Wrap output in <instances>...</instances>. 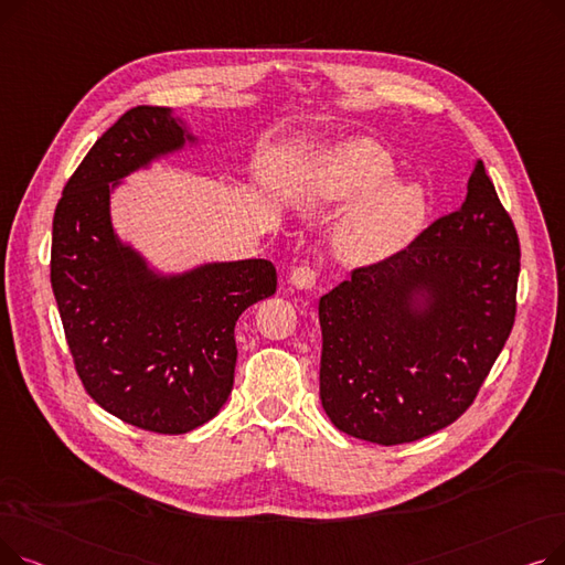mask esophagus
Segmentation results:
<instances>
[{"label":"esophagus","mask_w":565,"mask_h":565,"mask_svg":"<svg viewBox=\"0 0 565 565\" xmlns=\"http://www.w3.org/2000/svg\"><path fill=\"white\" fill-rule=\"evenodd\" d=\"M316 279H318L316 267H311L309 263H302L298 267H292L288 284L295 286V288H300V290H309V288L316 286Z\"/></svg>","instance_id":"obj_1"}]
</instances>
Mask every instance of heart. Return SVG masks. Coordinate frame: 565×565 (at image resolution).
Wrapping results in <instances>:
<instances>
[{
  "label": "heart",
  "mask_w": 565,
  "mask_h": 565,
  "mask_svg": "<svg viewBox=\"0 0 565 565\" xmlns=\"http://www.w3.org/2000/svg\"><path fill=\"white\" fill-rule=\"evenodd\" d=\"M394 173V158L373 141H348L313 160L307 199L318 205H348L337 228V249L345 260H387L419 235L426 194L412 181H392Z\"/></svg>",
  "instance_id": "1"
}]
</instances>
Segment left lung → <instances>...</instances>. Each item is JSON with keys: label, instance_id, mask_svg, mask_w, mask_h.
<instances>
[{"label": "left lung", "instance_id": "8db88e82", "mask_svg": "<svg viewBox=\"0 0 565 565\" xmlns=\"http://www.w3.org/2000/svg\"><path fill=\"white\" fill-rule=\"evenodd\" d=\"M518 275V231L477 160L456 213L320 298L332 424L382 447L454 424L513 330Z\"/></svg>", "mask_w": 565, "mask_h": 565}]
</instances>
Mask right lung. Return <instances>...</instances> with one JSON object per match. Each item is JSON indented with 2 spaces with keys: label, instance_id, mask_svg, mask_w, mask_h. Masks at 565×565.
I'll use <instances>...</instances> for the list:
<instances>
[{
  "label": "right lung",
  "instance_id": "add662e5",
  "mask_svg": "<svg viewBox=\"0 0 565 565\" xmlns=\"http://www.w3.org/2000/svg\"><path fill=\"white\" fill-rule=\"evenodd\" d=\"M196 141L169 107H132L75 169L52 222L50 281L86 394L162 435L190 433L220 412L233 390L235 322L277 290L265 258L162 275L116 235L114 188Z\"/></svg>",
  "mask_w": 565,
  "mask_h": 565
}]
</instances>
